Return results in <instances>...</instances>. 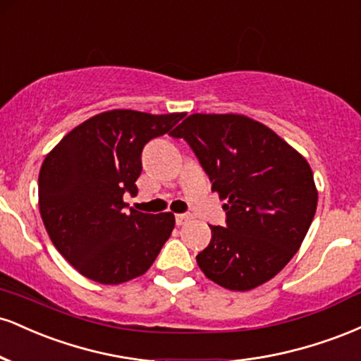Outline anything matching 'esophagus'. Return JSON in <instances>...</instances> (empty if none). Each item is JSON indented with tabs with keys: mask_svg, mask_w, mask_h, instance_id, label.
Wrapping results in <instances>:
<instances>
[{
	"mask_svg": "<svg viewBox=\"0 0 361 361\" xmlns=\"http://www.w3.org/2000/svg\"><path fill=\"white\" fill-rule=\"evenodd\" d=\"M190 219H192V215H190V214H178L176 215V224H178V226H185V224L188 222Z\"/></svg>",
	"mask_w": 361,
	"mask_h": 361,
	"instance_id": "1",
	"label": "esophagus"
}]
</instances>
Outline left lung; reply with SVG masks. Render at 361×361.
I'll list each match as a JSON object with an SVG mask.
<instances>
[{
  "label": "left lung",
  "mask_w": 361,
  "mask_h": 361,
  "mask_svg": "<svg viewBox=\"0 0 361 361\" xmlns=\"http://www.w3.org/2000/svg\"><path fill=\"white\" fill-rule=\"evenodd\" d=\"M185 139L226 200V227L197 255L207 279L235 292L271 280L299 251L317 209L305 157L271 128L238 114H193L171 132Z\"/></svg>",
  "instance_id": "obj_1"
}]
</instances>
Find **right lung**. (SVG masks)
Wrapping results in <instances>:
<instances>
[{"instance_id": "1", "label": "right lung", "mask_w": 361, "mask_h": 361, "mask_svg": "<svg viewBox=\"0 0 361 361\" xmlns=\"http://www.w3.org/2000/svg\"><path fill=\"white\" fill-rule=\"evenodd\" d=\"M181 118L183 114L103 111L74 127L45 156L40 215L54 246L82 276L118 285L154 263L175 215L127 212L123 193H137L144 146Z\"/></svg>"}]
</instances>
